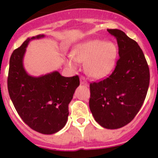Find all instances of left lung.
<instances>
[{"instance_id": "left-lung-1", "label": "left lung", "mask_w": 158, "mask_h": 158, "mask_svg": "<svg viewBox=\"0 0 158 158\" xmlns=\"http://www.w3.org/2000/svg\"><path fill=\"white\" fill-rule=\"evenodd\" d=\"M45 37L28 38L12 52L9 61L8 90L22 120L32 130L53 135L65 127L68 105L80 85L77 75L66 77L58 71L39 77L31 76L23 66V57L29 42Z\"/></svg>"}]
</instances>
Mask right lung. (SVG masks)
<instances>
[{
	"label": "right lung",
	"instance_id": "right-lung-1",
	"mask_svg": "<svg viewBox=\"0 0 158 158\" xmlns=\"http://www.w3.org/2000/svg\"><path fill=\"white\" fill-rule=\"evenodd\" d=\"M118 42L119 59L112 73L90 84L89 107L95 120L106 129L121 128L133 120L150 84V69L140 47L132 45L135 43L127 36Z\"/></svg>",
	"mask_w": 158,
	"mask_h": 158
}]
</instances>
